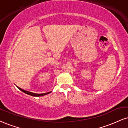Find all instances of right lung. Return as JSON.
Segmentation results:
<instances>
[{
  "label": "right lung",
  "mask_w": 128,
  "mask_h": 128,
  "mask_svg": "<svg viewBox=\"0 0 128 128\" xmlns=\"http://www.w3.org/2000/svg\"><path fill=\"white\" fill-rule=\"evenodd\" d=\"M17 88H18V89H20V90H21V91L24 92V93L30 95H31V96H44V95H45L48 94L50 93V92H51V91H50V92H46V93H44V94H35V93H33V92H29V91H27V90H24V89L20 88L18 87V86H17Z\"/></svg>",
  "instance_id": "obj_1"
}]
</instances>
